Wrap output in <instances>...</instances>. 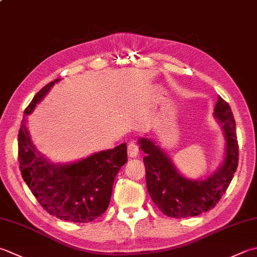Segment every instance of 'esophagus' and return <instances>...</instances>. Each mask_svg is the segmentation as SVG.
<instances>
[{
    "label": "esophagus",
    "instance_id": "34e87169",
    "mask_svg": "<svg viewBox=\"0 0 257 257\" xmlns=\"http://www.w3.org/2000/svg\"><path fill=\"white\" fill-rule=\"evenodd\" d=\"M139 153V149H138V146L136 145L135 143H130L128 145V156L130 158H136L138 156Z\"/></svg>",
    "mask_w": 257,
    "mask_h": 257
}]
</instances>
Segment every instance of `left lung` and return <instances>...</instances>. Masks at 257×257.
Wrapping results in <instances>:
<instances>
[{
  "instance_id": "8db88e82",
  "label": "left lung",
  "mask_w": 257,
  "mask_h": 257,
  "mask_svg": "<svg viewBox=\"0 0 257 257\" xmlns=\"http://www.w3.org/2000/svg\"><path fill=\"white\" fill-rule=\"evenodd\" d=\"M214 117L222 125L225 138L223 163L204 179H189L180 174L173 160L153 139L139 138V148L146 154V184L155 205L174 218L197 216L215 207L234 177L238 164L236 124L229 104L218 97Z\"/></svg>"
}]
</instances>
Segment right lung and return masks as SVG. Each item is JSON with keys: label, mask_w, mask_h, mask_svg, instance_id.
Segmentation results:
<instances>
[{"label": "right lung", "mask_w": 257, "mask_h": 257, "mask_svg": "<svg viewBox=\"0 0 257 257\" xmlns=\"http://www.w3.org/2000/svg\"><path fill=\"white\" fill-rule=\"evenodd\" d=\"M59 81L57 79L43 87L25 109L18 136L20 170L50 215L73 223L92 222L108 208L115 176L127 163V145L69 164H54L38 152L30 137L27 117Z\"/></svg>", "instance_id": "right-lung-1"}]
</instances>
